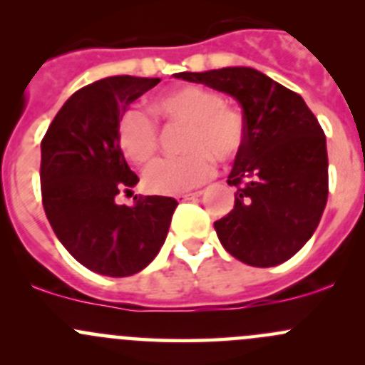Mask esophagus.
I'll use <instances>...</instances> for the list:
<instances>
[{
  "label": "esophagus",
  "mask_w": 365,
  "mask_h": 365,
  "mask_svg": "<svg viewBox=\"0 0 365 365\" xmlns=\"http://www.w3.org/2000/svg\"><path fill=\"white\" fill-rule=\"evenodd\" d=\"M203 196V190H196V192H189V194H180L178 200L180 201H190V200H197V197Z\"/></svg>",
  "instance_id": "34e87169"
}]
</instances>
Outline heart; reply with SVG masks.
Here are the masks:
<instances>
[{
    "label": "heart",
    "mask_w": 365,
    "mask_h": 365,
    "mask_svg": "<svg viewBox=\"0 0 365 365\" xmlns=\"http://www.w3.org/2000/svg\"><path fill=\"white\" fill-rule=\"evenodd\" d=\"M153 113L173 125H185L182 150L185 155L164 159L145 173V187L155 194H180L197 187L213 169L212 157L231 160L244 146L242 114L224 106L222 95L201 86H182L160 95ZM121 153L135 165H145L157 152V127L145 113L127 109L116 125Z\"/></svg>",
    "instance_id": "heart-1"
}]
</instances>
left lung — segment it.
<instances>
[{
  "label": "left lung",
  "mask_w": 365,
  "mask_h": 365,
  "mask_svg": "<svg viewBox=\"0 0 365 365\" xmlns=\"http://www.w3.org/2000/svg\"><path fill=\"white\" fill-rule=\"evenodd\" d=\"M176 79L230 95L244 113V146L227 183L235 208L217 220V237L251 267H275L304 247L329 196L323 128L304 98L251 67L180 72Z\"/></svg>",
  "instance_id": "left-lung-1"
}]
</instances>
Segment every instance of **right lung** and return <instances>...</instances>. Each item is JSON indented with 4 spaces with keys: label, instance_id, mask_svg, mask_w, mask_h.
I'll list each match as a JSON object with an SVG mask.
<instances>
[{
    "label": "right lung",
    "instance_id": "obj_1",
    "mask_svg": "<svg viewBox=\"0 0 365 365\" xmlns=\"http://www.w3.org/2000/svg\"><path fill=\"white\" fill-rule=\"evenodd\" d=\"M159 77L113 76L72 95L42 139V203L58 240L95 274L128 277L148 267L164 245L176 200L146 196L132 206L114 197L139 178L116 141L128 106Z\"/></svg>",
    "mask_w": 365,
    "mask_h": 365
}]
</instances>
